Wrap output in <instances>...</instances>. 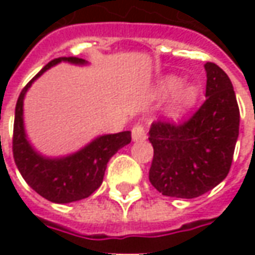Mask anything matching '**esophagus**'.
<instances>
[{
    "label": "esophagus",
    "instance_id": "34e87169",
    "mask_svg": "<svg viewBox=\"0 0 255 255\" xmlns=\"http://www.w3.org/2000/svg\"><path fill=\"white\" fill-rule=\"evenodd\" d=\"M132 137L134 142H142L146 139V128L142 123H136L132 129Z\"/></svg>",
    "mask_w": 255,
    "mask_h": 255
}]
</instances>
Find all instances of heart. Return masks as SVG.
I'll list each match as a JSON object with an SVG mask.
<instances>
[{"label":"heart","mask_w":255,"mask_h":255,"mask_svg":"<svg viewBox=\"0 0 255 255\" xmlns=\"http://www.w3.org/2000/svg\"><path fill=\"white\" fill-rule=\"evenodd\" d=\"M181 81L176 76H170L167 79H164L160 85V92L164 95H169V93L176 92L179 88H180ZM197 98V89L196 86L193 85H187V86H183L180 91L176 95V99H174V105H173V113H180L184 109H187L189 106H191L194 101Z\"/></svg>","instance_id":"heart-1"}]
</instances>
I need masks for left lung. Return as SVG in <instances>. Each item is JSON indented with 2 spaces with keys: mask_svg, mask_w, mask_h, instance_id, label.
Here are the masks:
<instances>
[{
  "mask_svg": "<svg viewBox=\"0 0 255 255\" xmlns=\"http://www.w3.org/2000/svg\"><path fill=\"white\" fill-rule=\"evenodd\" d=\"M207 72L206 101L180 123L159 119L149 140L152 186L163 196L194 199L226 179L239 137L240 109L230 78L214 62Z\"/></svg>",
  "mask_w": 255,
  "mask_h": 255,
  "instance_id": "left-lung-1",
  "label": "left lung"
}]
</instances>
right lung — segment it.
I'll return each mask as SVG.
<instances>
[{
    "label": "right lung",
    "instance_id": "add662e5",
    "mask_svg": "<svg viewBox=\"0 0 255 255\" xmlns=\"http://www.w3.org/2000/svg\"><path fill=\"white\" fill-rule=\"evenodd\" d=\"M61 61L85 64L84 59L76 56L55 58L25 85L15 108L12 154L21 176L39 196L54 203H72L89 197L102 184L109 159L121 147L130 143L132 134L130 132L105 134L88 144L81 152L64 159H45L32 150L26 142L22 123L25 92L39 75Z\"/></svg>",
    "mask_w": 255,
    "mask_h": 255
}]
</instances>
